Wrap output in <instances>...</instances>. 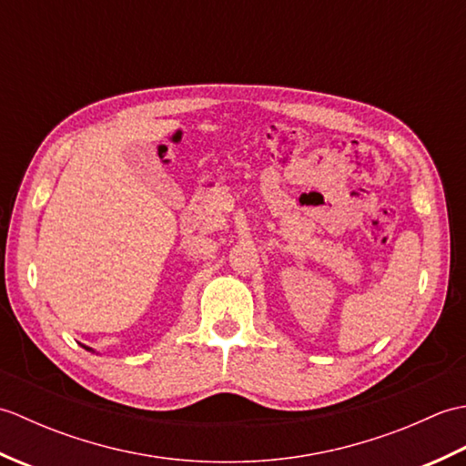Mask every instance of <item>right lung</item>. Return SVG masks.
Returning a JSON list of instances; mask_svg holds the SVG:
<instances>
[{"instance_id":"1","label":"right lung","mask_w":466,"mask_h":466,"mask_svg":"<svg viewBox=\"0 0 466 466\" xmlns=\"http://www.w3.org/2000/svg\"><path fill=\"white\" fill-rule=\"evenodd\" d=\"M86 349H87V346H86ZM87 350H90V349H87Z\"/></svg>"}]
</instances>
